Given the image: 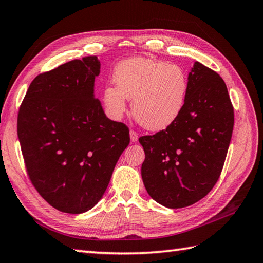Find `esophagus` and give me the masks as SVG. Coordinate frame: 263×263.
I'll return each mask as SVG.
<instances>
[{
  "label": "esophagus",
  "mask_w": 263,
  "mask_h": 263,
  "mask_svg": "<svg viewBox=\"0 0 263 263\" xmlns=\"http://www.w3.org/2000/svg\"><path fill=\"white\" fill-rule=\"evenodd\" d=\"M129 135H130V141H132L133 143H135V142H137V141H138V135H137V133H136V132L130 130Z\"/></svg>",
  "instance_id": "esophagus-1"
}]
</instances>
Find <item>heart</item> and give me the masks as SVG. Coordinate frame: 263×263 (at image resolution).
<instances>
[{
  "mask_svg": "<svg viewBox=\"0 0 263 263\" xmlns=\"http://www.w3.org/2000/svg\"><path fill=\"white\" fill-rule=\"evenodd\" d=\"M113 80L117 86L104 88L103 101L115 118H120L127 111V100H133L136 120L158 132L174 123L184 108L189 81L185 71L175 64L129 58L116 67Z\"/></svg>",
  "mask_w": 263,
  "mask_h": 263,
  "instance_id": "b5f03b06",
  "label": "heart"
}]
</instances>
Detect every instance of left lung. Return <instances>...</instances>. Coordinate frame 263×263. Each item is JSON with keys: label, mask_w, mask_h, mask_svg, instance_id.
Here are the masks:
<instances>
[{"label": "left lung", "mask_w": 263, "mask_h": 263, "mask_svg": "<svg viewBox=\"0 0 263 263\" xmlns=\"http://www.w3.org/2000/svg\"><path fill=\"white\" fill-rule=\"evenodd\" d=\"M177 120L140 137L145 160L142 180L153 200L182 209L202 199L219 180L234 129V107L222 78L195 62Z\"/></svg>", "instance_id": "left-lung-1"}]
</instances>
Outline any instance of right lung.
I'll list each match as a JSON object with an SVG mask.
<instances>
[{"label":"right lung","mask_w":263,"mask_h":263,"mask_svg":"<svg viewBox=\"0 0 263 263\" xmlns=\"http://www.w3.org/2000/svg\"><path fill=\"white\" fill-rule=\"evenodd\" d=\"M96 56L74 59L32 81L18 113L27 174L54 209L81 214L105 192L129 130L95 98Z\"/></svg>","instance_id":"1"}]
</instances>
